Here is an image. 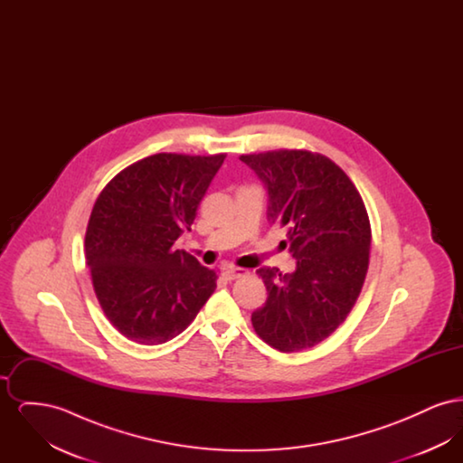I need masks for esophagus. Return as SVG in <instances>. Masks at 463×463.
I'll return each instance as SVG.
<instances>
[{"label": "esophagus", "instance_id": "obj_1", "mask_svg": "<svg viewBox=\"0 0 463 463\" xmlns=\"http://www.w3.org/2000/svg\"><path fill=\"white\" fill-rule=\"evenodd\" d=\"M223 274H225L229 279H238V278L248 276L250 272H248L246 269H241V267H232V265H229V267L223 269Z\"/></svg>", "mask_w": 463, "mask_h": 463}]
</instances>
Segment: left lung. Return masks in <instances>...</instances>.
I'll return each instance as SVG.
<instances>
[{"mask_svg":"<svg viewBox=\"0 0 463 463\" xmlns=\"http://www.w3.org/2000/svg\"><path fill=\"white\" fill-rule=\"evenodd\" d=\"M269 193L267 217L287 227L285 248L297 269L260 267L265 306L251 314L257 335L281 353L310 349L328 338L364 285L372 227L364 201L330 157L297 149L240 156Z\"/></svg>","mask_w":463,"mask_h":463,"instance_id":"8db88e82","label":"left lung"}]
</instances>
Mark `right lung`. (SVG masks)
Here are the masks:
<instances>
[{
  "mask_svg": "<svg viewBox=\"0 0 463 463\" xmlns=\"http://www.w3.org/2000/svg\"><path fill=\"white\" fill-rule=\"evenodd\" d=\"M225 155L147 156L110 180L90 215L85 255L110 325L142 345L185 330L217 288L206 269L174 242L191 231L199 203Z\"/></svg>",
  "mask_w": 463,
  "mask_h": 463,
  "instance_id": "right-lung-1",
  "label": "right lung"
}]
</instances>
